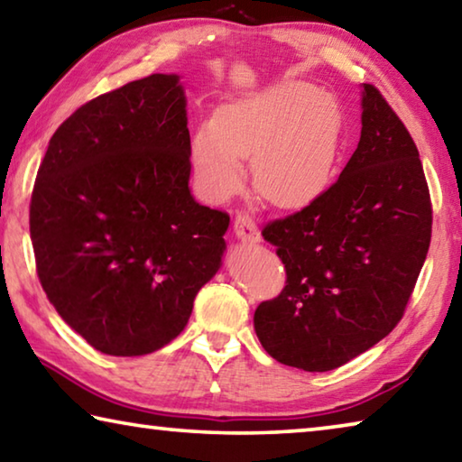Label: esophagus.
Instances as JSON below:
<instances>
[{"label": "esophagus", "instance_id": "1", "mask_svg": "<svg viewBox=\"0 0 462 462\" xmlns=\"http://www.w3.org/2000/svg\"><path fill=\"white\" fill-rule=\"evenodd\" d=\"M234 234L245 245H256V242H261L259 228H256V224L246 214L236 216V220H234Z\"/></svg>", "mask_w": 462, "mask_h": 462}]
</instances>
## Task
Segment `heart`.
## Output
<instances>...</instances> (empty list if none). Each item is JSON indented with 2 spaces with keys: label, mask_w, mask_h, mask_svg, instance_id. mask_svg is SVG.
Here are the masks:
<instances>
[{
  "label": "heart",
  "mask_w": 462,
  "mask_h": 462,
  "mask_svg": "<svg viewBox=\"0 0 462 462\" xmlns=\"http://www.w3.org/2000/svg\"><path fill=\"white\" fill-rule=\"evenodd\" d=\"M342 146V107L306 83L228 101L195 128L189 161L198 189L212 201L238 193L250 156L254 189L277 208H301L322 193Z\"/></svg>",
  "instance_id": "b5f03b06"
}]
</instances>
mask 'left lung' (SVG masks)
I'll use <instances>...</instances> for the list:
<instances>
[{"label": "left lung", "mask_w": 462, "mask_h": 462, "mask_svg": "<svg viewBox=\"0 0 462 462\" xmlns=\"http://www.w3.org/2000/svg\"><path fill=\"white\" fill-rule=\"evenodd\" d=\"M361 140L330 189L264 226L287 271L254 311L263 348L310 373L338 369L393 330L426 261L432 206L418 148L373 85Z\"/></svg>", "instance_id": "8db88e82"}]
</instances>
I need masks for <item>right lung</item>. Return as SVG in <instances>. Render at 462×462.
<instances>
[{
	"label": "right lung",
	"mask_w": 462,
	"mask_h": 462,
	"mask_svg": "<svg viewBox=\"0 0 462 462\" xmlns=\"http://www.w3.org/2000/svg\"><path fill=\"white\" fill-rule=\"evenodd\" d=\"M189 144L181 77L154 73L81 106L46 148L30 203L38 279L99 353L177 338L222 267L230 217L191 195Z\"/></svg>",
	"instance_id": "1"
}]
</instances>
